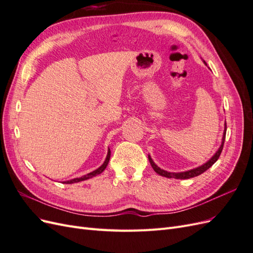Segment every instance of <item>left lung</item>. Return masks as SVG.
Returning <instances> with one entry per match:
<instances>
[{"label":"left lung","mask_w":253,"mask_h":253,"mask_svg":"<svg viewBox=\"0 0 253 253\" xmlns=\"http://www.w3.org/2000/svg\"><path fill=\"white\" fill-rule=\"evenodd\" d=\"M204 63L207 65V63L204 61ZM226 131H227V125L225 122V128H224V134H223V138H221V144L220 147L218 148V150L216 151L215 154H214L208 162L205 163L204 165L197 167V168H194V169H191V170H188V171H185V172H177V173H174V172H168V171H165L163 169H160V168L153 162V159L151 158V156L149 155V162L152 166L153 169H154V171L159 174L160 176H165V177H168V178H175V179H188V178H192V177H195V176H198L201 175L202 173H204L205 171H207L209 169L210 167H212L214 164L216 163V160L218 159L219 155L221 151H223V147H224V142H225V137H226Z\"/></svg>","instance_id":"1"}]
</instances>
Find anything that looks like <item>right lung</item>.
Returning a JSON list of instances; mask_svg holds the SVG:
<instances>
[{"mask_svg":"<svg viewBox=\"0 0 253 253\" xmlns=\"http://www.w3.org/2000/svg\"><path fill=\"white\" fill-rule=\"evenodd\" d=\"M110 157H111V150L109 149V150H108V155H106V158H105V160H104V163H103L100 167H99L98 169H96L95 171L90 172V173H88V174H86V175H83V176H81V177H77V178H74V179H71V180L63 181V183H75V182H79V181L86 180V179H89V178H91V177H94V176H97V175H99V174H101V173L105 170L106 166H108V164H109V162H110Z\"/></svg>","mask_w":253,"mask_h":253,"instance_id":"1","label":"right lung"}]
</instances>
